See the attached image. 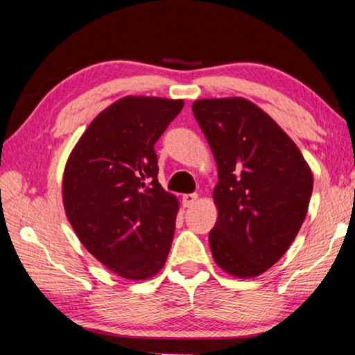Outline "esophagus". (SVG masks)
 Here are the masks:
<instances>
[{
  "mask_svg": "<svg viewBox=\"0 0 355 355\" xmlns=\"http://www.w3.org/2000/svg\"><path fill=\"white\" fill-rule=\"evenodd\" d=\"M197 199H199V196L196 194H184L183 197H182V202H183V207H186V208H189V207H192L194 205V203L197 202Z\"/></svg>",
  "mask_w": 355,
  "mask_h": 355,
  "instance_id": "obj_1",
  "label": "esophagus"
}]
</instances>
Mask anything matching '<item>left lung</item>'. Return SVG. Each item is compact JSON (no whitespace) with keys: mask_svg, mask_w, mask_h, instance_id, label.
Wrapping results in <instances>:
<instances>
[{"mask_svg":"<svg viewBox=\"0 0 355 355\" xmlns=\"http://www.w3.org/2000/svg\"><path fill=\"white\" fill-rule=\"evenodd\" d=\"M192 112L218 164L213 258L230 275L257 277L280 260L302 227L313 173L291 137L252 101L203 98Z\"/></svg>","mask_w":355,"mask_h":355,"instance_id":"obj_1","label":"left lung"}]
</instances>
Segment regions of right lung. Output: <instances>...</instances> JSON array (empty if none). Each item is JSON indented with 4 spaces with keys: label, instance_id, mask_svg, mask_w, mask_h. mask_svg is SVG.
<instances>
[{
    "label": "right lung",
    "instance_id": "right-lung-1",
    "mask_svg": "<svg viewBox=\"0 0 355 355\" xmlns=\"http://www.w3.org/2000/svg\"><path fill=\"white\" fill-rule=\"evenodd\" d=\"M183 105L117 100L92 120L65 164L69 222L84 248L123 279L153 277L169 255L178 200L158 182L155 144Z\"/></svg>",
    "mask_w": 355,
    "mask_h": 355
}]
</instances>
